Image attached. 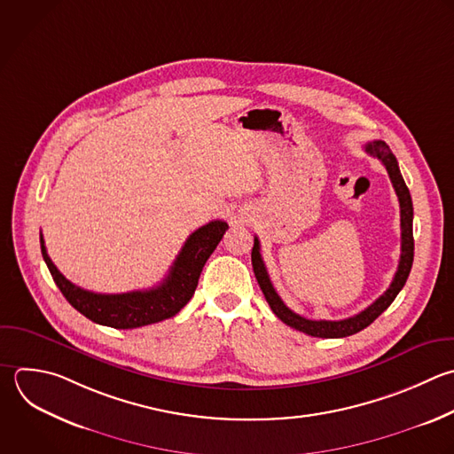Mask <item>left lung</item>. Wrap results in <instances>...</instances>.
Masks as SVG:
<instances>
[{
    "mask_svg": "<svg viewBox=\"0 0 454 454\" xmlns=\"http://www.w3.org/2000/svg\"><path fill=\"white\" fill-rule=\"evenodd\" d=\"M364 151L372 156L378 158L383 167L388 172V177L392 181V186L395 190V195L399 199V209H401V257H399V264H397V271L388 286V289L376 300L372 301L367 309H364L362 312L340 319V321H326V319H307L296 312H293L277 294L270 275L266 271L262 255H261V245L259 239L254 238V248H252V266H254V273L255 278L259 282V287L266 298V301L270 303L271 310L275 312V316L284 321L286 325H289L294 330H300L307 335L312 337H325V339H335V337H348L353 335L360 330H364L365 326H369L383 310H387V307L394 301V298L397 296V293L403 289L410 270H411V262H413V231H411V220H413V206H411V197L410 192L404 184V179L399 172L397 167V160L392 154V151L388 149V145L381 140H374L365 144Z\"/></svg>",
    "mask_w": 454,
    "mask_h": 454,
    "instance_id": "8db88e82",
    "label": "left lung"
}]
</instances>
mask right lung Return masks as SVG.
<instances>
[{
    "label": "right lung",
    "instance_id": "add662e5",
    "mask_svg": "<svg viewBox=\"0 0 454 454\" xmlns=\"http://www.w3.org/2000/svg\"><path fill=\"white\" fill-rule=\"evenodd\" d=\"M227 229L229 225L222 220L202 225L186 239L168 275L160 286L121 294L92 293L67 280L50 259L43 234L41 250L55 284L78 312L94 323L128 330L168 319L190 301L206 261L215 252Z\"/></svg>",
    "mask_w": 454,
    "mask_h": 454
}]
</instances>
